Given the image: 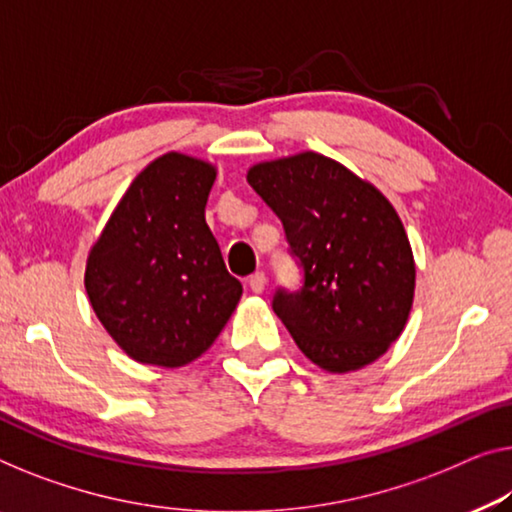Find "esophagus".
<instances>
[{"label":"esophagus","instance_id":"34e87169","mask_svg":"<svg viewBox=\"0 0 512 512\" xmlns=\"http://www.w3.org/2000/svg\"><path fill=\"white\" fill-rule=\"evenodd\" d=\"M248 287L253 289L255 294H262L264 292V287H266V276L262 271H257V273H253V276L248 278Z\"/></svg>","mask_w":512,"mask_h":512}]
</instances>
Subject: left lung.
<instances>
[{"instance_id":"1","label":"left lung","mask_w":512,"mask_h":512,"mask_svg":"<svg viewBox=\"0 0 512 512\" xmlns=\"http://www.w3.org/2000/svg\"><path fill=\"white\" fill-rule=\"evenodd\" d=\"M248 183L285 227L303 269L273 312L326 372L358 370L400 338L414 303L416 264L393 204L372 183L315 151L257 163Z\"/></svg>"}]
</instances>
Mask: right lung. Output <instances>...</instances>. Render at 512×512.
I'll list each match as a JSON object with an SVG mask.
<instances>
[{"label":"right lung","mask_w":512,"mask_h":512,"mask_svg":"<svg viewBox=\"0 0 512 512\" xmlns=\"http://www.w3.org/2000/svg\"><path fill=\"white\" fill-rule=\"evenodd\" d=\"M216 167L177 151L137 174L91 248L87 296L137 363L181 368L223 331L243 287L225 269L207 207Z\"/></svg>","instance_id":"right-lung-1"}]
</instances>
